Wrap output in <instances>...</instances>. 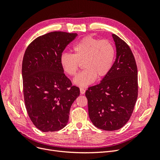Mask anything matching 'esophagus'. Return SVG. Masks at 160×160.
Wrapping results in <instances>:
<instances>
[{"instance_id":"esophagus-1","label":"esophagus","mask_w":160,"mask_h":160,"mask_svg":"<svg viewBox=\"0 0 160 160\" xmlns=\"http://www.w3.org/2000/svg\"><path fill=\"white\" fill-rule=\"evenodd\" d=\"M80 93H81V94H84L85 93V90L83 88H80Z\"/></svg>"}]
</instances>
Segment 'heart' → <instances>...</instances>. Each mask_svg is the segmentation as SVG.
<instances>
[{
  "label": "heart",
  "instance_id": "1",
  "mask_svg": "<svg viewBox=\"0 0 160 160\" xmlns=\"http://www.w3.org/2000/svg\"><path fill=\"white\" fill-rule=\"evenodd\" d=\"M73 54L62 53L60 63L67 75H76L83 63L85 69L74 79L75 85L85 87L93 83L97 77L102 79L112 67L115 50L112 43L91 36L82 38L72 47Z\"/></svg>",
  "mask_w": 160,
  "mask_h": 160
}]
</instances>
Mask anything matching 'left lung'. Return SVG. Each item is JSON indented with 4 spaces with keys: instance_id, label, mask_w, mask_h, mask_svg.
I'll use <instances>...</instances> for the list:
<instances>
[{
    "instance_id": "8db88e82",
    "label": "left lung",
    "mask_w": 160,
    "mask_h": 160,
    "mask_svg": "<svg viewBox=\"0 0 160 160\" xmlns=\"http://www.w3.org/2000/svg\"><path fill=\"white\" fill-rule=\"evenodd\" d=\"M116 46V59L109 73L101 83L89 87L85 96L89 116L95 127L115 131L130 119L138 95V68L129 45L112 35Z\"/></svg>"
}]
</instances>
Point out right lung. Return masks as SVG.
<instances>
[{"mask_svg": "<svg viewBox=\"0 0 160 160\" xmlns=\"http://www.w3.org/2000/svg\"><path fill=\"white\" fill-rule=\"evenodd\" d=\"M77 33L54 31L32 41L22 64L23 95L32 123L42 132H56L69 120L71 106L80 94L60 63L62 51Z\"/></svg>", "mask_w": 160, "mask_h": 160, "instance_id": "add662e5", "label": "right lung"}]
</instances>
